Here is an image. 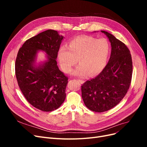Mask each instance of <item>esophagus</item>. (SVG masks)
<instances>
[{"label": "esophagus", "mask_w": 147, "mask_h": 147, "mask_svg": "<svg viewBox=\"0 0 147 147\" xmlns=\"http://www.w3.org/2000/svg\"><path fill=\"white\" fill-rule=\"evenodd\" d=\"M80 83H84V81L83 80H80V79H78V80Z\"/></svg>", "instance_id": "1"}]
</instances>
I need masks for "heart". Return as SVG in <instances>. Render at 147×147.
Wrapping results in <instances>:
<instances>
[{"mask_svg": "<svg viewBox=\"0 0 147 147\" xmlns=\"http://www.w3.org/2000/svg\"><path fill=\"white\" fill-rule=\"evenodd\" d=\"M110 50V44L105 38L97 39L92 36H78L69 42L68 47H60L58 59L65 73L70 71L78 59L80 65L71 74L84 77L89 74L95 76L105 67Z\"/></svg>", "mask_w": 147, "mask_h": 147, "instance_id": "b5f03b06", "label": "heart"}]
</instances>
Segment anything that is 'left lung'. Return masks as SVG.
Here are the masks:
<instances>
[{
	"label": "left lung",
	"instance_id": "left-lung-1",
	"mask_svg": "<svg viewBox=\"0 0 147 147\" xmlns=\"http://www.w3.org/2000/svg\"><path fill=\"white\" fill-rule=\"evenodd\" d=\"M101 32L111 43L109 61L99 74L86 81L81 89L86 107L98 113L113 109L121 101L129 88L132 75V57L127 46L113 34Z\"/></svg>",
	"mask_w": 147,
	"mask_h": 147
}]
</instances>
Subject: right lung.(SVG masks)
<instances>
[{"instance_id":"1","label":"right lung","mask_w":147,"mask_h":147,"mask_svg":"<svg viewBox=\"0 0 147 147\" xmlns=\"http://www.w3.org/2000/svg\"><path fill=\"white\" fill-rule=\"evenodd\" d=\"M64 38L57 31L48 30L29 38L17 54L15 75L20 90L31 105L43 111L57 110L66 97L68 78L57 62ZM39 51L46 53V59L37 62Z\"/></svg>"}]
</instances>
